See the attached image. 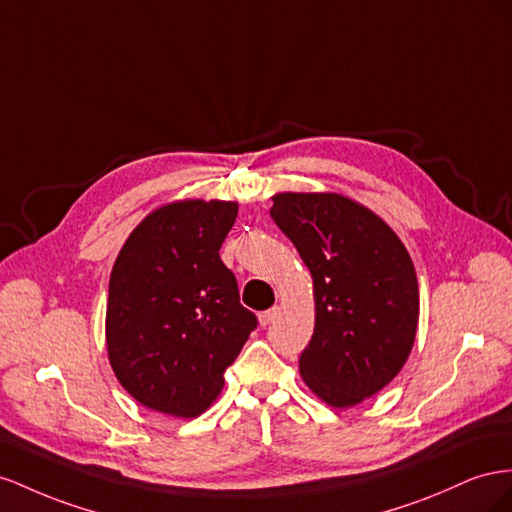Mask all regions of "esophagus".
<instances>
[{"mask_svg":"<svg viewBox=\"0 0 512 512\" xmlns=\"http://www.w3.org/2000/svg\"><path fill=\"white\" fill-rule=\"evenodd\" d=\"M276 315H279V309H276V306H274V309H268V311H261L259 313V324L261 326H270L272 324V321L276 319Z\"/></svg>","mask_w":512,"mask_h":512,"instance_id":"obj_1","label":"esophagus"}]
</instances>
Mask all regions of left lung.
I'll use <instances>...</instances> for the list:
<instances>
[{"label":"left lung","instance_id":"8db88e82","mask_svg":"<svg viewBox=\"0 0 512 512\" xmlns=\"http://www.w3.org/2000/svg\"><path fill=\"white\" fill-rule=\"evenodd\" d=\"M272 201V221L315 285V332L300 375L326 403L356 405L412 352L420 300L410 253L382 218L347 197L281 193Z\"/></svg>","mask_w":512,"mask_h":512}]
</instances>
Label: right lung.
<instances>
[{
	"instance_id": "right-lung-1",
	"label": "right lung",
	"mask_w": 512,
	"mask_h": 512,
	"mask_svg": "<svg viewBox=\"0 0 512 512\" xmlns=\"http://www.w3.org/2000/svg\"><path fill=\"white\" fill-rule=\"evenodd\" d=\"M231 201H178L152 212L115 259L107 352L115 377L150 410L195 418L223 390L257 317L240 304L221 244Z\"/></svg>"
}]
</instances>
